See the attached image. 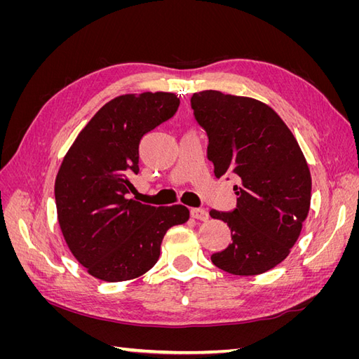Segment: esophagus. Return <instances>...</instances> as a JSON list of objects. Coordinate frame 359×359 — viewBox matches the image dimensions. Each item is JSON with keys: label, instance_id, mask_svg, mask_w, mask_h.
<instances>
[{"label": "esophagus", "instance_id": "1", "mask_svg": "<svg viewBox=\"0 0 359 359\" xmlns=\"http://www.w3.org/2000/svg\"><path fill=\"white\" fill-rule=\"evenodd\" d=\"M190 215L193 217V219H196V220H201V222H205V220H208V211L206 210H203V208H191L190 210Z\"/></svg>", "mask_w": 359, "mask_h": 359}]
</instances>
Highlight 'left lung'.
<instances>
[{
    "label": "left lung",
    "mask_w": 359,
    "mask_h": 359,
    "mask_svg": "<svg viewBox=\"0 0 359 359\" xmlns=\"http://www.w3.org/2000/svg\"><path fill=\"white\" fill-rule=\"evenodd\" d=\"M190 103L208 136L214 175L238 181L235 208L210 211L227 223L232 236L211 262L233 276L266 273L286 259L307 219L311 177L306 157L283 119L262 102L206 90L194 93Z\"/></svg>",
    "instance_id": "1"
}]
</instances>
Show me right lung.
Instances as JSON below:
<instances>
[{"label":"right lung","mask_w":359,"mask_h":359,"mask_svg":"<svg viewBox=\"0 0 359 359\" xmlns=\"http://www.w3.org/2000/svg\"><path fill=\"white\" fill-rule=\"evenodd\" d=\"M172 93L126 94L107 102L76 137L55 180L61 232L88 273L126 281L156 265L169 227L189 220L182 205L151 206L127 199L139 172V144L175 115Z\"/></svg>","instance_id":"obj_1"}]
</instances>
